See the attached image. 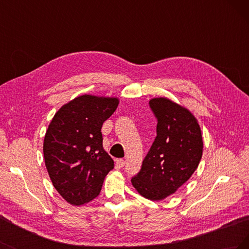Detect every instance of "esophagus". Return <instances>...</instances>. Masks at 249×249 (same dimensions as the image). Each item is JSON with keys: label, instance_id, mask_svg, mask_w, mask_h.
I'll use <instances>...</instances> for the list:
<instances>
[{"label": "esophagus", "instance_id": "1", "mask_svg": "<svg viewBox=\"0 0 249 249\" xmlns=\"http://www.w3.org/2000/svg\"><path fill=\"white\" fill-rule=\"evenodd\" d=\"M116 164L118 165L119 167H124V164H125V161L124 159H117L116 160Z\"/></svg>", "mask_w": 249, "mask_h": 249}]
</instances>
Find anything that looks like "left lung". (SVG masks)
<instances>
[{"label": "left lung", "mask_w": 249, "mask_h": 249, "mask_svg": "<svg viewBox=\"0 0 249 249\" xmlns=\"http://www.w3.org/2000/svg\"><path fill=\"white\" fill-rule=\"evenodd\" d=\"M149 106L157 117V137L131 182L141 196L162 200L191 178L201 160L203 142L197 119L167 97H155Z\"/></svg>", "instance_id": "1"}]
</instances>
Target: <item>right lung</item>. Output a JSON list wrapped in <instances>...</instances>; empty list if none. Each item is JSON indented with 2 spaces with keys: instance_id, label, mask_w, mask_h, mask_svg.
Instances as JSON below:
<instances>
[{
  "instance_id": "right-lung-1",
  "label": "right lung",
  "mask_w": 249,
  "mask_h": 249,
  "mask_svg": "<svg viewBox=\"0 0 249 249\" xmlns=\"http://www.w3.org/2000/svg\"><path fill=\"white\" fill-rule=\"evenodd\" d=\"M119 104L117 97L80 95L53 117L43 140V157L53 186L72 206L100 194L114 161L103 147L102 126Z\"/></svg>"
}]
</instances>
